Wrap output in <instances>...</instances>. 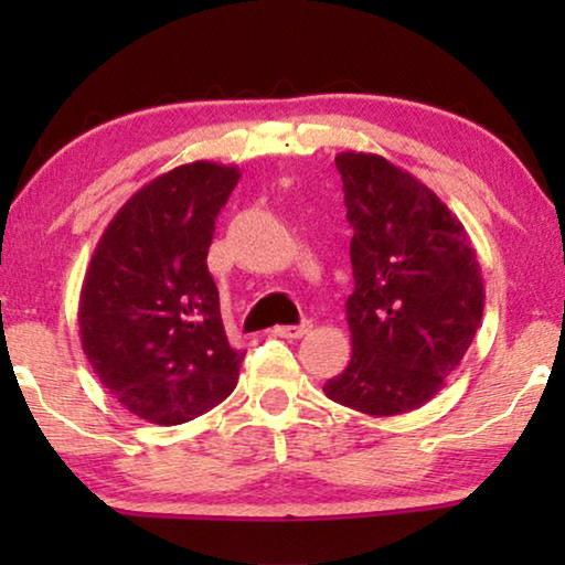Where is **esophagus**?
Listing matches in <instances>:
<instances>
[{"label": "esophagus", "instance_id": "1", "mask_svg": "<svg viewBox=\"0 0 565 565\" xmlns=\"http://www.w3.org/2000/svg\"><path fill=\"white\" fill-rule=\"evenodd\" d=\"M311 329H313V323L303 321V323H298V327H275V334L282 337V339H300L303 334H308Z\"/></svg>", "mask_w": 565, "mask_h": 565}]
</instances>
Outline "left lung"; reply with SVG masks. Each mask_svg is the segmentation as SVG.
Instances as JSON below:
<instances>
[{"mask_svg":"<svg viewBox=\"0 0 565 565\" xmlns=\"http://www.w3.org/2000/svg\"><path fill=\"white\" fill-rule=\"evenodd\" d=\"M352 226V360L323 393L370 416L414 412L445 388L483 316L476 249L427 184L377 153L337 157Z\"/></svg>","mask_w":565,"mask_h":565,"instance_id":"8db88e82","label":"left lung"}]
</instances>
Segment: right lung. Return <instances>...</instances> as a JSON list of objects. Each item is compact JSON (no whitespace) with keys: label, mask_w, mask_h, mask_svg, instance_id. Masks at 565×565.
Masks as SVG:
<instances>
[{"label":"right lung","mask_w":565,"mask_h":565,"mask_svg":"<svg viewBox=\"0 0 565 565\" xmlns=\"http://www.w3.org/2000/svg\"><path fill=\"white\" fill-rule=\"evenodd\" d=\"M238 177V167L215 161L159 174L126 200L92 254L79 296L82 350L138 419L190 422L236 388L244 352L228 344L205 259Z\"/></svg>","instance_id":"obj_1"}]
</instances>
